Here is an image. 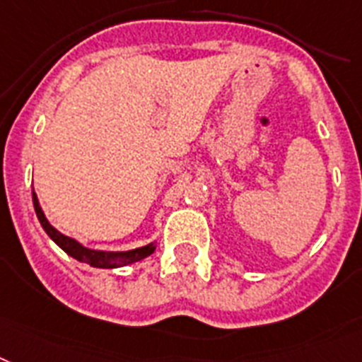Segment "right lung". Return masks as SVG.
I'll use <instances>...</instances> for the list:
<instances>
[{"mask_svg":"<svg viewBox=\"0 0 362 362\" xmlns=\"http://www.w3.org/2000/svg\"><path fill=\"white\" fill-rule=\"evenodd\" d=\"M33 204H35L36 217L40 221L42 228L45 230V233L53 239L60 248H62L68 256H71L73 259L81 261V263H86L90 267H97V269H117V267L130 265V263H136V261L144 259V257L151 256L154 250H156V245L154 243H148L141 248H134V250L127 252H103V250H92V248L83 247L81 243L75 241V239L68 238L60 233L57 228H53L49 224V221L45 218L44 211L40 208V202H38V197H36L35 189H33Z\"/></svg>","mask_w":362,"mask_h":362,"instance_id":"right-lung-1","label":"right lung"}]
</instances>
